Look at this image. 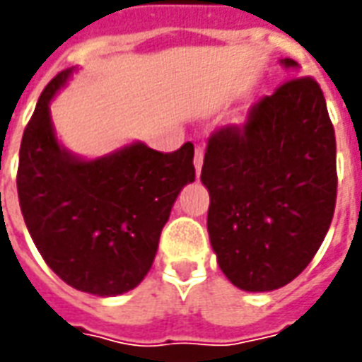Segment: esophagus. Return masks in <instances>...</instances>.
I'll return each instance as SVG.
<instances>
[{"label":"esophagus","instance_id":"obj_1","mask_svg":"<svg viewBox=\"0 0 362 362\" xmlns=\"http://www.w3.org/2000/svg\"><path fill=\"white\" fill-rule=\"evenodd\" d=\"M194 166H196V176L199 178L202 174V166H204V149L196 147V155H194Z\"/></svg>","mask_w":362,"mask_h":362}]
</instances>
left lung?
<instances>
[{"label":"left lung","instance_id":"obj_1","mask_svg":"<svg viewBox=\"0 0 362 362\" xmlns=\"http://www.w3.org/2000/svg\"><path fill=\"white\" fill-rule=\"evenodd\" d=\"M202 182L211 248L235 287L266 293L300 275L324 243L337 194L335 134L318 83L295 77L264 96L243 129L213 134Z\"/></svg>","mask_w":362,"mask_h":362}]
</instances>
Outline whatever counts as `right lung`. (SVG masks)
<instances>
[{
  "label": "right lung",
  "mask_w": 362,
  "mask_h": 362,
  "mask_svg": "<svg viewBox=\"0 0 362 362\" xmlns=\"http://www.w3.org/2000/svg\"><path fill=\"white\" fill-rule=\"evenodd\" d=\"M75 71L48 83L25 127L21 211L59 279L96 296L124 295L149 273L176 197L196 180L194 145L158 153L134 141L96 158L71 153L56 135L50 103Z\"/></svg>",
  "instance_id": "add662e5"
}]
</instances>
